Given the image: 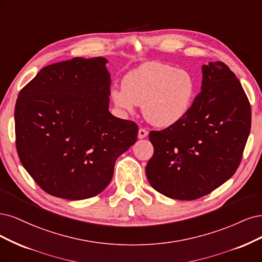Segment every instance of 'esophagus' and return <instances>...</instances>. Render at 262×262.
Segmentation results:
<instances>
[{
  "instance_id": "1",
  "label": "esophagus",
  "mask_w": 262,
  "mask_h": 262,
  "mask_svg": "<svg viewBox=\"0 0 262 262\" xmlns=\"http://www.w3.org/2000/svg\"><path fill=\"white\" fill-rule=\"evenodd\" d=\"M148 135V130L146 128H140L138 130V138L139 139H142V138H146Z\"/></svg>"
}]
</instances>
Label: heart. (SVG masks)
<instances>
[{"instance_id":"heart-1","label":"heart","mask_w":262,"mask_h":262,"mask_svg":"<svg viewBox=\"0 0 262 262\" xmlns=\"http://www.w3.org/2000/svg\"><path fill=\"white\" fill-rule=\"evenodd\" d=\"M196 94L192 76L176 67L148 62L124 76L122 88H112L111 99L124 112H133L142 104L146 120L159 127H167L187 114Z\"/></svg>"}]
</instances>
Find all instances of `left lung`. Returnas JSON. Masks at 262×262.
<instances>
[{
    "instance_id": "obj_1",
    "label": "left lung",
    "mask_w": 262,
    "mask_h": 262,
    "mask_svg": "<svg viewBox=\"0 0 262 262\" xmlns=\"http://www.w3.org/2000/svg\"><path fill=\"white\" fill-rule=\"evenodd\" d=\"M250 125L248 98L229 66L202 65L201 91L187 114L149 134L155 149L146 166L150 185L179 200L208 195L237 170Z\"/></svg>"
}]
</instances>
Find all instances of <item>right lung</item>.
Returning <instances> with one entry per match:
<instances>
[{"label":"right lung","mask_w":262,"mask_h":262,"mask_svg":"<svg viewBox=\"0 0 262 262\" xmlns=\"http://www.w3.org/2000/svg\"><path fill=\"white\" fill-rule=\"evenodd\" d=\"M104 57L43 67L15 105L16 149L41 189L69 200L97 196L110 184L116 159L137 140L135 122L108 112Z\"/></svg>","instance_id":"right-lung-1"}]
</instances>
